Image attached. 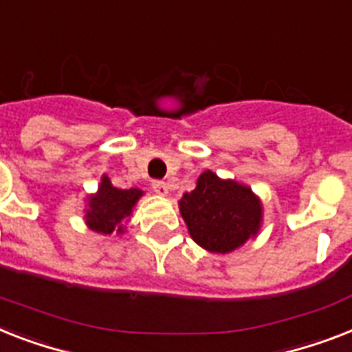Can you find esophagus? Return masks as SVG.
<instances>
[{
  "label": "esophagus",
  "mask_w": 352,
  "mask_h": 352,
  "mask_svg": "<svg viewBox=\"0 0 352 352\" xmlns=\"http://www.w3.org/2000/svg\"><path fill=\"white\" fill-rule=\"evenodd\" d=\"M151 188H153V191L159 193V195H168V193H170V186L164 181H153L151 182Z\"/></svg>",
  "instance_id": "esophagus-1"
}]
</instances>
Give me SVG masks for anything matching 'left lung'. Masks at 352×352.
<instances>
[{
  "label": "left lung",
  "instance_id": "8db88e82",
  "mask_svg": "<svg viewBox=\"0 0 352 352\" xmlns=\"http://www.w3.org/2000/svg\"><path fill=\"white\" fill-rule=\"evenodd\" d=\"M191 239L213 253H230L256 235L262 221L260 202L248 186L221 181L204 171L197 188L179 202Z\"/></svg>",
  "mask_w": 352,
  "mask_h": 352
}]
</instances>
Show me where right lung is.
<instances>
[{"label":"right lung","instance_id":"1","mask_svg":"<svg viewBox=\"0 0 352 352\" xmlns=\"http://www.w3.org/2000/svg\"><path fill=\"white\" fill-rule=\"evenodd\" d=\"M142 195L141 190L131 188V190H121L111 186L108 177H102L101 186L97 195L90 199L87 211V224L97 233L110 235L117 230L121 233V221L131 213V208L135 206L137 199Z\"/></svg>","mask_w":352,"mask_h":352}]
</instances>
